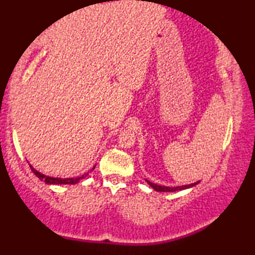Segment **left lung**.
I'll list each match as a JSON object with an SVG mask.
<instances>
[{"label":"left lung","instance_id":"8db88e82","mask_svg":"<svg viewBox=\"0 0 255 255\" xmlns=\"http://www.w3.org/2000/svg\"><path fill=\"white\" fill-rule=\"evenodd\" d=\"M200 182V181H198ZM198 182H195V183H191V184H187V186H182V187H174V188H170V187H162V186H158V184H154L152 182H149L147 181V183L151 186L153 189L156 190V191H176V190H182V189H187V188H190V187H194L196 186Z\"/></svg>","mask_w":255,"mask_h":255}]
</instances>
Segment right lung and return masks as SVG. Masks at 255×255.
<instances>
[{
  "mask_svg": "<svg viewBox=\"0 0 255 255\" xmlns=\"http://www.w3.org/2000/svg\"><path fill=\"white\" fill-rule=\"evenodd\" d=\"M30 168L33 172L34 175H36L37 177H39L41 181H44V182H46L48 184H75V183L80 182V181H81L82 179H85V177L88 175V173H87V174H83V175H81V176L76 177V179H59V177H51V176L44 175V174H41L38 172V170L34 169L32 166H30ZM94 168H95V167H94Z\"/></svg>",
  "mask_w": 255,
  "mask_h": 255,
  "instance_id": "obj_1",
  "label": "right lung"
}]
</instances>
